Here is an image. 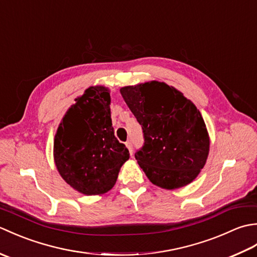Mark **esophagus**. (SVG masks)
I'll use <instances>...</instances> for the list:
<instances>
[{"instance_id": "1", "label": "esophagus", "mask_w": 257, "mask_h": 257, "mask_svg": "<svg viewBox=\"0 0 257 257\" xmlns=\"http://www.w3.org/2000/svg\"><path fill=\"white\" fill-rule=\"evenodd\" d=\"M125 147H127V148H128V150H129V152H130V155L133 156L134 151H133V144H132V141H127V143H125Z\"/></svg>"}]
</instances>
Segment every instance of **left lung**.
<instances>
[{"label": "left lung", "mask_w": 257, "mask_h": 257, "mask_svg": "<svg viewBox=\"0 0 257 257\" xmlns=\"http://www.w3.org/2000/svg\"><path fill=\"white\" fill-rule=\"evenodd\" d=\"M137 118L145 144L135 154L155 185L174 190L199 176L210 151V137L199 109L181 91L152 80L120 88Z\"/></svg>", "instance_id": "obj_1"}]
</instances>
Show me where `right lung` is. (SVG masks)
<instances>
[{
    "label": "right lung",
    "instance_id": "1",
    "mask_svg": "<svg viewBox=\"0 0 257 257\" xmlns=\"http://www.w3.org/2000/svg\"><path fill=\"white\" fill-rule=\"evenodd\" d=\"M65 113L54 139V161L61 177L85 195L108 192L129 159V151L114 137L110 90L91 86Z\"/></svg>",
    "mask_w": 257,
    "mask_h": 257
}]
</instances>
